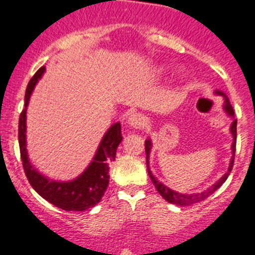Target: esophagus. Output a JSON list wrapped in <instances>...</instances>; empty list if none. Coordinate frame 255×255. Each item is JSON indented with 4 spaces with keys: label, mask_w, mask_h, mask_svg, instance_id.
<instances>
[{
    "label": "esophagus",
    "mask_w": 255,
    "mask_h": 255,
    "mask_svg": "<svg viewBox=\"0 0 255 255\" xmlns=\"http://www.w3.org/2000/svg\"><path fill=\"white\" fill-rule=\"evenodd\" d=\"M146 117L141 113H133L130 114V117L128 118V126H129L130 128H142L146 126Z\"/></svg>",
    "instance_id": "esophagus-1"
}]
</instances>
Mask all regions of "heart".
<instances>
[{
    "label": "heart",
    "mask_w": 255,
    "mask_h": 255,
    "mask_svg": "<svg viewBox=\"0 0 255 255\" xmlns=\"http://www.w3.org/2000/svg\"><path fill=\"white\" fill-rule=\"evenodd\" d=\"M166 71H167V66L165 65H158L156 68V70H154V73L158 75V77H162L163 74H166Z\"/></svg>",
    "instance_id": "1"
}]
</instances>
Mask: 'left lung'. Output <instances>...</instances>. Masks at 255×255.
<instances>
[{"instance_id":"8db88e82","label":"left lung","mask_w":255,"mask_h":255,"mask_svg":"<svg viewBox=\"0 0 255 255\" xmlns=\"http://www.w3.org/2000/svg\"><path fill=\"white\" fill-rule=\"evenodd\" d=\"M214 93H215L216 95H220V97H223V98H224V106H223V109H224L225 113H227L228 116H229L230 118L233 120L232 125H230V133H232V137H233V143H232V158H230L228 171L224 173V175L221 176L220 178H219L215 184L211 185L208 190H205V191H203V192H197V194H181V192L175 191V190L170 189V187H167L166 185H163L162 182L158 181V180H157V178L153 176V173L151 172V170H149V161L148 160H149V152H151V149H152V141H151V138H147L146 142H144V148H146V158H147V171H148L149 177H151L154 187H156L157 191L160 192L161 196H162L166 201H168V203H171V204H175V205L189 206V205H192V204H196V203H199V201H203V200H205L206 197L210 196V195L213 194L215 190H218L221 185L227 181L228 176H229L230 171H232V168H233V165H234L235 146H237V120L234 118V109H233L232 104H230L229 98H228L224 93L220 92V90H215Z\"/></svg>"}]
</instances>
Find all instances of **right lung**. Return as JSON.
Segmentation results:
<instances>
[{
  "label": "right lung",
  "mask_w": 255,
  "mask_h": 255,
  "mask_svg": "<svg viewBox=\"0 0 255 255\" xmlns=\"http://www.w3.org/2000/svg\"><path fill=\"white\" fill-rule=\"evenodd\" d=\"M45 73L41 66L31 78L25 93V108L18 121V143L26 177L35 191L50 204L66 211H85L99 203L109 184V163L116 158V152L122 142L121 123L112 125L103 135L92 162L78 177L70 181H55L40 173L30 162L26 148V111L36 83Z\"/></svg>",
  "instance_id": "add662e5"
}]
</instances>
